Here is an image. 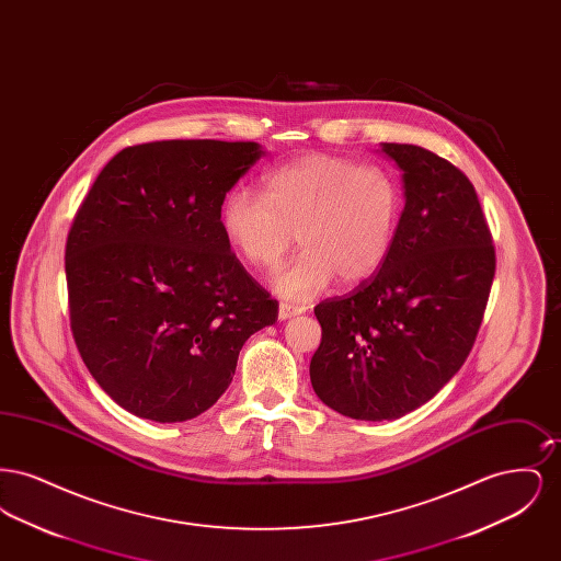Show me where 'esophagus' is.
<instances>
[{"label": "esophagus", "instance_id": "34e87169", "mask_svg": "<svg viewBox=\"0 0 561 561\" xmlns=\"http://www.w3.org/2000/svg\"><path fill=\"white\" fill-rule=\"evenodd\" d=\"M300 313H305V307H296V305H288V302H282L279 305V313H277V318L279 320H290L294 316H300Z\"/></svg>", "mask_w": 561, "mask_h": 561}]
</instances>
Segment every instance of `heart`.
Returning a JSON list of instances; mask_svg holds the SVG:
<instances>
[{
	"mask_svg": "<svg viewBox=\"0 0 561 561\" xmlns=\"http://www.w3.org/2000/svg\"><path fill=\"white\" fill-rule=\"evenodd\" d=\"M401 187L382 165L309 153L273 168L263 195L243 185L227 191L220 227L252 267L275 265L296 241L302 250L273 271V290L293 300L368 279L387 261L398 233Z\"/></svg>",
	"mask_w": 561,
	"mask_h": 561,
	"instance_id": "1",
	"label": "heart"
}]
</instances>
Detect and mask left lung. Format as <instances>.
I'll use <instances>...</instances> for the list:
<instances>
[{
	"instance_id": "8db88e82",
	"label": "left lung",
	"mask_w": 561,
	"mask_h": 561,
	"mask_svg": "<svg viewBox=\"0 0 561 561\" xmlns=\"http://www.w3.org/2000/svg\"><path fill=\"white\" fill-rule=\"evenodd\" d=\"M401 170L403 210L378 273L316 307L311 385L357 421H393L427 403L465 364L494 277V245L471 181L416 145L380 142Z\"/></svg>"
}]
</instances>
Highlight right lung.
Returning a JSON list of instances; mask_svg holds the SVG:
<instances>
[{
  "instance_id": "obj_1",
  "label": "right lung",
  "mask_w": 561,
  "mask_h": 561,
  "mask_svg": "<svg viewBox=\"0 0 561 561\" xmlns=\"http://www.w3.org/2000/svg\"><path fill=\"white\" fill-rule=\"evenodd\" d=\"M259 142L160 140L108 161L69 231V316L85 368L134 416L183 423L233 380L243 343L277 321L220 227Z\"/></svg>"
}]
</instances>
